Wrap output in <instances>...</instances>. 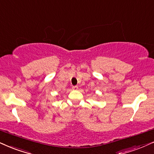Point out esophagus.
Segmentation results:
<instances>
[{"mask_svg":"<svg viewBox=\"0 0 154 154\" xmlns=\"http://www.w3.org/2000/svg\"><path fill=\"white\" fill-rule=\"evenodd\" d=\"M78 88H79V87L77 86H74L72 87V89H73V90H78Z\"/></svg>","mask_w":154,"mask_h":154,"instance_id":"obj_1","label":"esophagus"}]
</instances>
